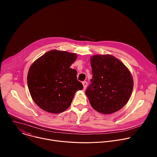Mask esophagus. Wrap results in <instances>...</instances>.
I'll use <instances>...</instances> for the list:
<instances>
[{"instance_id":"esophagus-1","label":"esophagus","mask_w":157,"mask_h":157,"mask_svg":"<svg viewBox=\"0 0 157 157\" xmlns=\"http://www.w3.org/2000/svg\"><path fill=\"white\" fill-rule=\"evenodd\" d=\"M82 85H83V87L85 89L87 87V82L86 81H83L82 82Z\"/></svg>"}]
</instances>
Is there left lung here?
<instances>
[{
    "instance_id": "1",
    "label": "left lung",
    "mask_w": 157,
    "mask_h": 157,
    "mask_svg": "<svg viewBox=\"0 0 157 157\" xmlns=\"http://www.w3.org/2000/svg\"><path fill=\"white\" fill-rule=\"evenodd\" d=\"M90 60L93 78L86 91L89 102L101 114L116 113L130 98L132 76L124 63L113 55H94Z\"/></svg>"
}]
</instances>
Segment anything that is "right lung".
Returning <instances> with one entry per match:
<instances>
[{
	"label": "right lung",
	"mask_w": 157,
	"mask_h": 157,
	"mask_svg": "<svg viewBox=\"0 0 157 157\" xmlns=\"http://www.w3.org/2000/svg\"><path fill=\"white\" fill-rule=\"evenodd\" d=\"M77 55L53 50L44 53L31 65L27 76L29 91L41 109L53 114L68 109L76 92L83 86L77 79V71L70 67Z\"/></svg>",
	"instance_id": "obj_1"
}]
</instances>
